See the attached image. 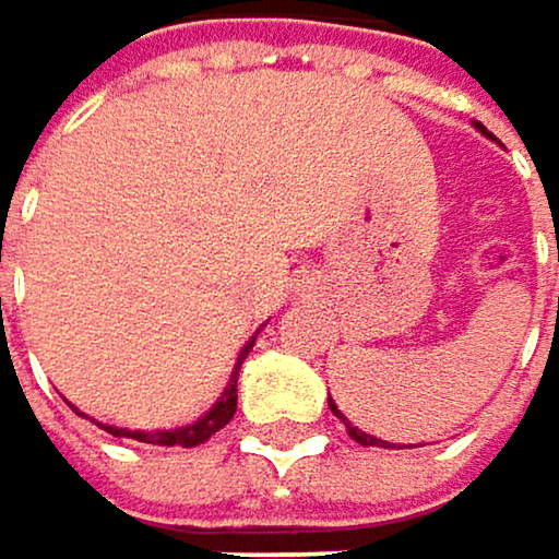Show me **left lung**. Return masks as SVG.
Wrapping results in <instances>:
<instances>
[{"mask_svg":"<svg viewBox=\"0 0 559 559\" xmlns=\"http://www.w3.org/2000/svg\"><path fill=\"white\" fill-rule=\"evenodd\" d=\"M475 127L485 133V127H481V123H475ZM328 406H331V413H334V416H341V423L347 426V436H350L354 442H360V445H380V449H396V445H390V442H383V439H377V436H367V432H360V429H357V426H354V423H350V419H347V416L337 409V403H334V400H328Z\"/></svg>","mask_w":559,"mask_h":559,"instance_id":"obj_1","label":"left lung"}]
</instances>
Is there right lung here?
<instances>
[{
  "label": "right lung",
  "mask_w": 559,
  "mask_h": 559,
  "mask_svg": "<svg viewBox=\"0 0 559 559\" xmlns=\"http://www.w3.org/2000/svg\"><path fill=\"white\" fill-rule=\"evenodd\" d=\"M258 337V334H254ZM254 337L241 347V354H238V364H235V370H231V377H228V386L222 390V396H218V403L202 416V419H195L192 426H182V429H169V432H130V429H117V426H100L104 432H110V436H117V439H136V442H150V445H182V449H192V445H202V442H209L218 429H225L228 423H231V416H235V406H238V370H241V360L248 357V350L254 347Z\"/></svg>",
  "instance_id": "1"
}]
</instances>
